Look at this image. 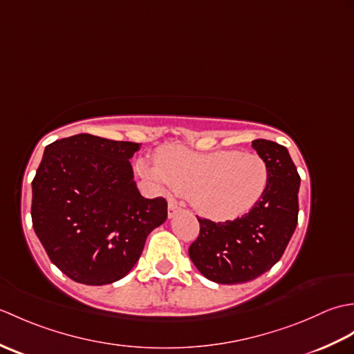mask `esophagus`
<instances>
[{
  "mask_svg": "<svg viewBox=\"0 0 354 354\" xmlns=\"http://www.w3.org/2000/svg\"><path fill=\"white\" fill-rule=\"evenodd\" d=\"M178 212H179V205H178V202H176V201H170V202H169V209H167V216H169V219H171V217L175 216Z\"/></svg>",
  "mask_w": 354,
  "mask_h": 354,
  "instance_id": "1",
  "label": "esophagus"
}]
</instances>
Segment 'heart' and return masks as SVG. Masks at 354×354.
<instances>
[{
    "mask_svg": "<svg viewBox=\"0 0 354 354\" xmlns=\"http://www.w3.org/2000/svg\"><path fill=\"white\" fill-rule=\"evenodd\" d=\"M138 171L161 189L171 187L202 216L232 221L250 213L268 185L266 162L259 155L236 150L193 152L183 146H162L155 164L138 161Z\"/></svg>",
    "mask_w": 354,
    "mask_h": 354,
    "instance_id": "1",
    "label": "heart"
}]
</instances>
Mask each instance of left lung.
Masks as SVG:
<instances>
[{
    "mask_svg": "<svg viewBox=\"0 0 354 354\" xmlns=\"http://www.w3.org/2000/svg\"><path fill=\"white\" fill-rule=\"evenodd\" d=\"M268 167V185L250 213L236 221L198 217L201 231L189 248L199 272L219 284H240L265 274L281 259L298 221L299 175L284 146L252 141Z\"/></svg>",
    "mask_w": 354,
    "mask_h": 354,
    "instance_id": "8db88e82",
    "label": "left lung"
}]
</instances>
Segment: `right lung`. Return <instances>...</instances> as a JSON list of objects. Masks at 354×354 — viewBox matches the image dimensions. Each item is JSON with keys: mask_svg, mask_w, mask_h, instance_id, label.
Instances as JSON below:
<instances>
[{"mask_svg": "<svg viewBox=\"0 0 354 354\" xmlns=\"http://www.w3.org/2000/svg\"><path fill=\"white\" fill-rule=\"evenodd\" d=\"M138 142L89 133L51 142L32 183V221L51 263L71 280L111 284L131 272L167 202L146 199L129 162Z\"/></svg>", "mask_w": 354, "mask_h": 354, "instance_id": "add662e5", "label": "right lung"}]
</instances>
